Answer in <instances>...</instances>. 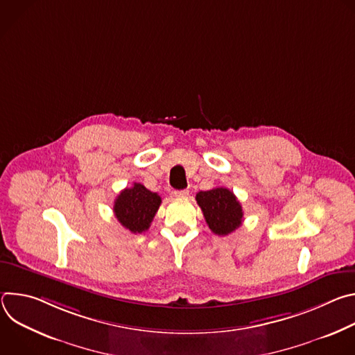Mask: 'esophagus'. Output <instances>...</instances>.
Segmentation results:
<instances>
[{"mask_svg": "<svg viewBox=\"0 0 355 355\" xmlns=\"http://www.w3.org/2000/svg\"><path fill=\"white\" fill-rule=\"evenodd\" d=\"M173 195L175 198H184V196H188L189 195V191L188 189H181V191H174Z\"/></svg>", "mask_w": 355, "mask_h": 355, "instance_id": "obj_1", "label": "esophagus"}]
</instances>
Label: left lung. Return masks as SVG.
<instances>
[{
    "label": "left lung",
    "mask_w": 355,
    "mask_h": 355,
    "mask_svg": "<svg viewBox=\"0 0 355 355\" xmlns=\"http://www.w3.org/2000/svg\"><path fill=\"white\" fill-rule=\"evenodd\" d=\"M196 202L204 212L209 229L218 236H226L240 227L243 209L236 195L223 187L209 191H199Z\"/></svg>",
    "instance_id": "1"
}]
</instances>
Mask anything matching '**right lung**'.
<instances>
[{"label": "right lung", "mask_w": 355, "mask_h": 355, "mask_svg": "<svg viewBox=\"0 0 355 355\" xmlns=\"http://www.w3.org/2000/svg\"><path fill=\"white\" fill-rule=\"evenodd\" d=\"M162 204L156 192L148 191L144 185L135 182L116 196L114 214L119 223L132 233H143L150 227Z\"/></svg>", "instance_id": "right-lung-1"}]
</instances>
